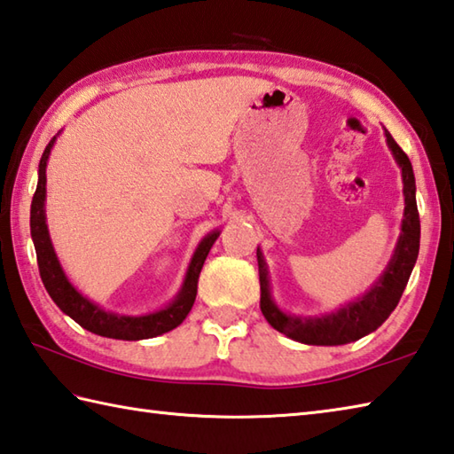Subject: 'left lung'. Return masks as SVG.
Segmentation results:
<instances>
[{
  "instance_id": "left-lung-1",
  "label": "left lung",
  "mask_w": 454,
  "mask_h": 454,
  "mask_svg": "<svg viewBox=\"0 0 454 454\" xmlns=\"http://www.w3.org/2000/svg\"><path fill=\"white\" fill-rule=\"evenodd\" d=\"M387 145L397 160L403 176V194H405V210H403L401 236L395 246L393 258L387 263L383 276L371 286L356 301L340 308L333 313L319 317L290 316L279 309L270 294L268 266L258 248V270H260V309L268 324L294 341L308 345H343L357 341L361 337L375 332L383 321L397 308L411 271L419 255V240H421V220H419L415 200V175L409 156L395 143V138L385 130Z\"/></svg>"
}]
</instances>
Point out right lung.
Instances as JSON below:
<instances>
[{
    "label": "right lung",
    "mask_w": 454,
    "mask_h": 454,
    "mask_svg": "<svg viewBox=\"0 0 454 454\" xmlns=\"http://www.w3.org/2000/svg\"><path fill=\"white\" fill-rule=\"evenodd\" d=\"M53 137L49 145L45 146L43 156L39 160V180H37V191L33 194L31 202V238L33 246L37 252V266L39 276L43 279V286L47 294L51 295V300L59 306L63 313H67L71 319H75L81 327H85L87 332L111 337V340H125V341H138L148 340V337H156L170 332V329L178 327L183 324L188 311L192 309L196 300V290H199V276L204 266L206 255H208L212 244L216 242L220 236L218 230H214L208 236L202 238V242L196 248L191 266H188L184 284L180 287L175 301L168 303L164 309L146 313V316H119V313L105 311L98 308L97 303L89 301L83 294H79L73 284L65 276L57 254L53 250L51 238H49L47 222H45V168L47 159L51 154V148L55 143Z\"/></svg>",
    "instance_id": "1"
}]
</instances>
